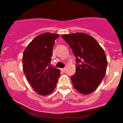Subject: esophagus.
Segmentation results:
<instances>
[{
    "instance_id": "esophagus-1",
    "label": "esophagus",
    "mask_w": 123,
    "mask_h": 123,
    "mask_svg": "<svg viewBox=\"0 0 123 123\" xmlns=\"http://www.w3.org/2000/svg\"><path fill=\"white\" fill-rule=\"evenodd\" d=\"M61 71H62V72H64L65 71V68H61Z\"/></svg>"
}]
</instances>
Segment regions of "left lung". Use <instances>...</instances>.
Instances as JSON below:
<instances>
[{
	"mask_svg": "<svg viewBox=\"0 0 123 123\" xmlns=\"http://www.w3.org/2000/svg\"><path fill=\"white\" fill-rule=\"evenodd\" d=\"M75 56V73L71 79L74 88L87 95L95 91L105 75L107 67L106 55L97 41L83 33L62 36Z\"/></svg>",
	"mask_w": 123,
	"mask_h": 123,
	"instance_id": "8db88e82",
	"label": "left lung"
}]
</instances>
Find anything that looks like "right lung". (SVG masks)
I'll list each match as a JSON object with an SVG mask.
<instances>
[{"label": "right lung", "instance_id": "obj_1", "mask_svg": "<svg viewBox=\"0 0 123 123\" xmlns=\"http://www.w3.org/2000/svg\"><path fill=\"white\" fill-rule=\"evenodd\" d=\"M59 34H40L28 44L23 56V71L32 87L40 95L51 93L56 86L60 70L50 66L53 48Z\"/></svg>", "mask_w": 123, "mask_h": 123}]
</instances>
